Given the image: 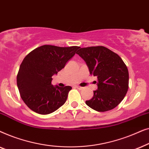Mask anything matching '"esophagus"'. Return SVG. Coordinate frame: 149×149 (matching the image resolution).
<instances>
[{
	"label": "esophagus",
	"instance_id": "esophagus-1",
	"mask_svg": "<svg viewBox=\"0 0 149 149\" xmlns=\"http://www.w3.org/2000/svg\"><path fill=\"white\" fill-rule=\"evenodd\" d=\"M76 88H77L78 89H79V90H82V89H83V87H80V86H76Z\"/></svg>",
	"mask_w": 149,
	"mask_h": 149
}]
</instances>
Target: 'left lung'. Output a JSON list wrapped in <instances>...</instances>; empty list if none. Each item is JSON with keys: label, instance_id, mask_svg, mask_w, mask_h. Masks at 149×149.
<instances>
[{"label": "left lung", "instance_id": "8db88e82", "mask_svg": "<svg viewBox=\"0 0 149 149\" xmlns=\"http://www.w3.org/2000/svg\"><path fill=\"white\" fill-rule=\"evenodd\" d=\"M77 54L86 62L89 72L97 78V89L85 102L98 112L112 110L119 105L127 93L129 72L117 54L103 46L80 48ZM96 83V81H95Z\"/></svg>", "mask_w": 149, "mask_h": 149}]
</instances>
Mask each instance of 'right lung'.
Wrapping results in <instances>:
<instances>
[{"label": "right lung", "instance_id": "obj_1", "mask_svg": "<svg viewBox=\"0 0 149 149\" xmlns=\"http://www.w3.org/2000/svg\"><path fill=\"white\" fill-rule=\"evenodd\" d=\"M79 47L40 46L22 61L17 75V85L24 103L36 113L47 115L66 102L70 86L52 84V76L64 68Z\"/></svg>", "mask_w": 149, "mask_h": 149}]
</instances>
